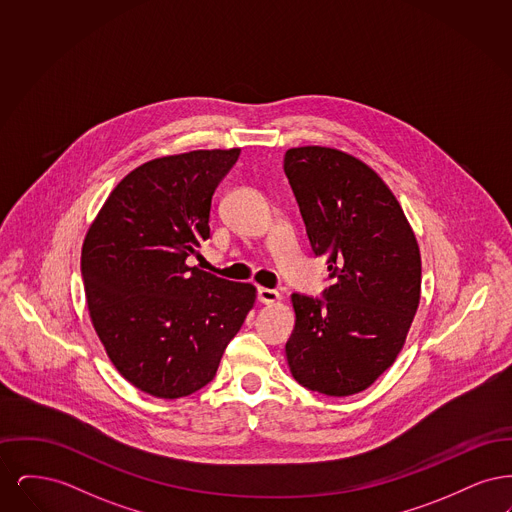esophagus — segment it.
Segmentation results:
<instances>
[{"instance_id": "obj_1", "label": "esophagus", "mask_w": 512, "mask_h": 512, "mask_svg": "<svg viewBox=\"0 0 512 512\" xmlns=\"http://www.w3.org/2000/svg\"><path fill=\"white\" fill-rule=\"evenodd\" d=\"M257 299L261 303H265V305H272V303H276L280 299V293L276 292V290H268V288H259L257 290Z\"/></svg>"}]
</instances>
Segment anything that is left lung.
Here are the masks:
<instances>
[{
  "label": "left lung",
  "mask_w": 512,
  "mask_h": 512,
  "mask_svg": "<svg viewBox=\"0 0 512 512\" xmlns=\"http://www.w3.org/2000/svg\"><path fill=\"white\" fill-rule=\"evenodd\" d=\"M284 172L332 280L324 299L293 293L288 365L307 390L353 395L372 386L403 349L420 301V249L395 195L357 157L292 147Z\"/></svg>",
  "instance_id": "left-lung-1"
}]
</instances>
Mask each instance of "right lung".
<instances>
[{"instance_id":"add662e5","label":"right lung","mask_w":512,"mask_h":512,"mask_svg":"<svg viewBox=\"0 0 512 512\" xmlns=\"http://www.w3.org/2000/svg\"><path fill=\"white\" fill-rule=\"evenodd\" d=\"M240 149L159 157L126 174L80 257L86 303L111 363L159 399L207 386L255 303V288L188 267L209 240L220 180Z\"/></svg>"}]
</instances>
